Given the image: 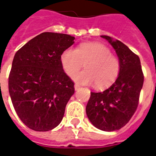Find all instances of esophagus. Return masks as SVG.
Returning <instances> with one entry per match:
<instances>
[{"mask_svg": "<svg viewBox=\"0 0 156 156\" xmlns=\"http://www.w3.org/2000/svg\"><path fill=\"white\" fill-rule=\"evenodd\" d=\"M80 88H81V86H80L79 84H77V83H76V84L74 85V89H75V90H78V89H79Z\"/></svg>", "mask_w": 156, "mask_h": 156, "instance_id": "34e87169", "label": "esophagus"}]
</instances>
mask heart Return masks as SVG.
<instances>
[{
	"label": "heart",
	"instance_id": "heart-1",
	"mask_svg": "<svg viewBox=\"0 0 156 156\" xmlns=\"http://www.w3.org/2000/svg\"><path fill=\"white\" fill-rule=\"evenodd\" d=\"M85 70L73 75V79L82 84L94 83L105 88L115 81L119 73V62L106 46L99 42H83L78 48H68L62 52L60 62L66 73L72 75L81 68Z\"/></svg>",
	"mask_w": 156,
	"mask_h": 156
}]
</instances>
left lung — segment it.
<instances>
[{
  "mask_svg": "<svg viewBox=\"0 0 156 156\" xmlns=\"http://www.w3.org/2000/svg\"><path fill=\"white\" fill-rule=\"evenodd\" d=\"M115 50L119 73L113 84L102 92H91L86 114L92 124L103 131L120 129L136 110L144 83L140 60L126 45L108 36H101Z\"/></svg>",
  "mask_w": 156,
  "mask_h": 156,
  "instance_id": "left-lung-1",
  "label": "left lung"
}]
</instances>
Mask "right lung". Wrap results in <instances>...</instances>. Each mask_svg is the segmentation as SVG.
I'll return each instance as SVG.
<instances>
[{
  "label": "right lung",
  "mask_w": 156,
  "mask_h": 156,
  "mask_svg": "<svg viewBox=\"0 0 156 156\" xmlns=\"http://www.w3.org/2000/svg\"><path fill=\"white\" fill-rule=\"evenodd\" d=\"M74 37L42 32L16 52L8 81L9 94L21 120L35 131L51 130L61 123L74 83L63 71L62 51Z\"/></svg>",
  "instance_id": "add662e5"
}]
</instances>
